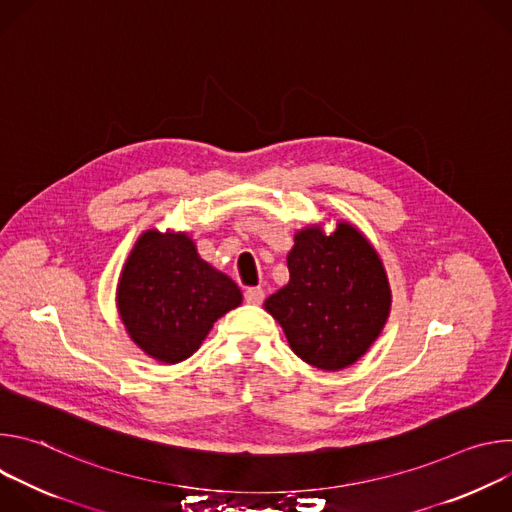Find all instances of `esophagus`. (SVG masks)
Wrapping results in <instances>:
<instances>
[{
  "label": "esophagus",
  "instance_id": "obj_1",
  "mask_svg": "<svg viewBox=\"0 0 512 512\" xmlns=\"http://www.w3.org/2000/svg\"><path fill=\"white\" fill-rule=\"evenodd\" d=\"M265 300V291L261 287H247L245 291V302L251 306H259Z\"/></svg>",
  "mask_w": 512,
  "mask_h": 512
}]
</instances>
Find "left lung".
Masks as SVG:
<instances>
[{
    "instance_id": "1",
    "label": "left lung",
    "mask_w": 512,
    "mask_h": 512,
    "mask_svg": "<svg viewBox=\"0 0 512 512\" xmlns=\"http://www.w3.org/2000/svg\"><path fill=\"white\" fill-rule=\"evenodd\" d=\"M287 269V285L265 300V310L304 362L322 371L350 367L379 338L391 312L377 251L348 223L330 235L306 227L296 233Z\"/></svg>"
}]
</instances>
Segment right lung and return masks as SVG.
<instances>
[{"label": "right lung", "instance_id": "1", "mask_svg": "<svg viewBox=\"0 0 512 512\" xmlns=\"http://www.w3.org/2000/svg\"><path fill=\"white\" fill-rule=\"evenodd\" d=\"M243 302L237 283L200 259L186 233L145 231L117 285V310L131 340L152 358L192 356L212 324Z\"/></svg>", "mask_w": 512, "mask_h": 512}]
</instances>
